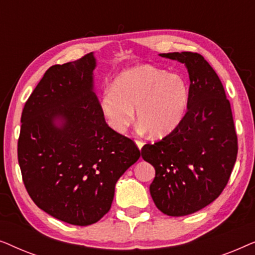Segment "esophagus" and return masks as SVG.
Listing matches in <instances>:
<instances>
[{
	"mask_svg": "<svg viewBox=\"0 0 255 255\" xmlns=\"http://www.w3.org/2000/svg\"><path fill=\"white\" fill-rule=\"evenodd\" d=\"M135 144H137V146H138V148H139V149H141L142 146H144V141H142V140H139V139H137V140H135Z\"/></svg>",
	"mask_w": 255,
	"mask_h": 255,
	"instance_id": "1",
	"label": "esophagus"
}]
</instances>
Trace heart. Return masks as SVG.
I'll use <instances>...</instances> for the list:
<instances>
[{
	"label": "heart",
	"mask_w": 255,
	"mask_h": 255,
	"mask_svg": "<svg viewBox=\"0 0 255 255\" xmlns=\"http://www.w3.org/2000/svg\"><path fill=\"white\" fill-rule=\"evenodd\" d=\"M189 88L182 76L152 66H139L122 73L113 89L104 94L102 111L111 128L127 131L134 121L155 137L172 132L186 114Z\"/></svg>",
	"instance_id": "obj_1"
}]
</instances>
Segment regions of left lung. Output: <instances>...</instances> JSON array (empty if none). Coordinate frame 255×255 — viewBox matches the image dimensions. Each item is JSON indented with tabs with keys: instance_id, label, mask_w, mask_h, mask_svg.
Wrapping results in <instances>:
<instances>
[{
	"instance_id": "left-lung-1",
	"label": "left lung",
	"mask_w": 255,
	"mask_h": 255,
	"mask_svg": "<svg viewBox=\"0 0 255 255\" xmlns=\"http://www.w3.org/2000/svg\"><path fill=\"white\" fill-rule=\"evenodd\" d=\"M160 55L186 65L188 110L169 134L144 145L141 156L155 168L149 193L156 208L180 217L205 208L222 194L236 163L238 138L231 104L209 62L195 52Z\"/></svg>"
}]
</instances>
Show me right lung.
<instances>
[{
    "label": "right lung",
    "instance_id": "obj_1",
    "mask_svg": "<svg viewBox=\"0 0 255 255\" xmlns=\"http://www.w3.org/2000/svg\"><path fill=\"white\" fill-rule=\"evenodd\" d=\"M95 66L88 53L45 72L24 106L17 145L24 186L37 207L79 226L110 210L117 180L140 156L132 139L106 123L93 92Z\"/></svg>",
    "mask_w": 255,
    "mask_h": 255
}]
</instances>
